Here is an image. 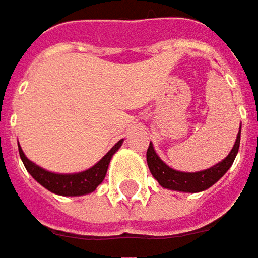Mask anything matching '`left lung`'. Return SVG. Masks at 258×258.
Wrapping results in <instances>:
<instances>
[{
  "label": "left lung",
  "instance_id": "8db88e82",
  "mask_svg": "<svg viewBox=\"0 0 258 258\" xmlns=\"http://www.w3.org/2000/svg\"><path fill=\"white\" fill-rule=\"evenodd\" d=\"M239 142H241V129L236 135L235 145L230 150L229 156L210 169H206L201 172H194V173L179 172V170L169 167L160 157L157 156L153 144L150 142V147L147 150L148 169H150L151 175L154 176V179H157V182L163 188H167L172 191H180V192H201V191H206L207 188L214 185L222 176L229 170L235 157L238 154Z\"/></svg>",
  "mask_w": 258,
  "mask_h": 258
}]
</instances>
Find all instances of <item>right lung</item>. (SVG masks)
I'll return each instance as SVG.
<instances>
[{
  "instance_id": "obj_1",
  "label": "right lung",
  "mask_w": 258,
  "mask_h": 258,
  "mask_svg": "<svg viewBox=\"0 0 258 258\" xmlns=\"http://www.w3.org/2000/svg\"><path fill=\"white\" fill-rule=\"evenodd\" d=\"M121 142H123V139H120L119 142L91 169H88L85 172H79V173H72V175L52 173V172H48L45 169L36 166L25 156V153L22 151L20 147H19V154H20V158H22L26 170L32 175V177L38 183H41L44 188H46L48 191L58 194V195H64V197H79V195L94 192L97 189V186L105 177L111 157L119 150Z\"/></svg>"
}]
</instances>
